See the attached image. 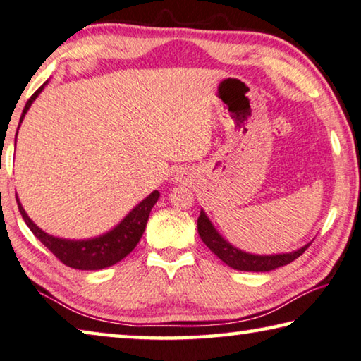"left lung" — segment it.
I'll use <instances>...</instances> for the list:
<instances>
[{
	"instance_id": "1",
	"label": "left lung",
	"mask_w": 361,
	"mask_h": 361,
	"mask_svg": "<svg viewBox=\"0 0 361 361\" xmlns=\"http://www.w3.org/2000/svg\"><path fill=\"white\" fill-rule=\"evenodd\" d=\"M198 233L203 243L209 247L214 254H216L220 260L228 264V267L239 269V271H255V273H264V271L276 269L279 267H286V264L292 263L300 255L305 254V250L311 245L309 243L305 247H301L290 254H279V255H252L245 254V252L238 250L228 243L222 239L214 228L209 219L206 214L201 211L198 217Z\"/></svg>"
}]
</instances>
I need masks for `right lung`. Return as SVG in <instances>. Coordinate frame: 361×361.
<instances>
[{
	"label": "right lung",
	"mask_w": 361,
	"mask_h": 361,
	"mask_svg": "<svg viewBox=\"0 0 361 361\" xmlns=\"http://www.w3.org/2000/svg\"><path fill=\"white\" fill-rule=\"evenodd\" d=\"M42 87L37 88V90L31 94V98L27 101L25 109L22 112L20 122L23 120L25 114L30 109L31 103H33L35 98L41 93ZM158 197H160L158 192L150 193L149 197L145 198L142 203H139L112 231L106 233V235L99 238L88 239V241H68V239H60L47 235V233H44L31 222L27 212L23 211L22 204L18 203L17 197L16 200L18 204V211H20L25 224L28 225L31 233H33V235L39 239V241L46 245L63 264H66V267L74 269H103L107 267H112V264L118 263L120 260H123V258L136 247V244L139 243V239H141L145 230V225H147L149 214L152 211V207L157 203Z\"/></svg>",
	"instance_id": "right-lung-1"
}]
</instances>
